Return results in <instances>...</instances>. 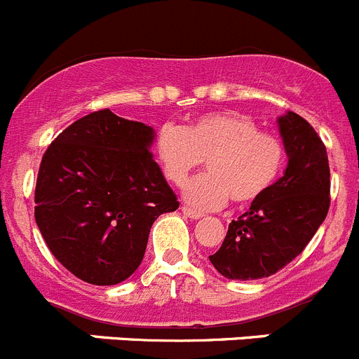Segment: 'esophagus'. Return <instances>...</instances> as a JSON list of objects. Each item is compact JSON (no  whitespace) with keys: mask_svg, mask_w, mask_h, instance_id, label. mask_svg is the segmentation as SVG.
Masks as SVG:
<instances>
[{"mask_svg":"<svg viewBox=\"0 0 359 359\" xmlns=\"http://www.w3.org/2000/svg\"><path fill=\"white\" fill-rule=\"evenodd\" d=\"M182 211H183V215H187V217L192 218V220H199V218L204 217V215L201 213V211L192 210V208H189V206H183Z\"/></svg>","mask_w":359,"mask_h":359,"instance_id":"1","label":"esophagus"}]
</instances>
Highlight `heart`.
<instances>
[{
	"label": "heart",
	"instance_id": "heart-1",
	"mask_svg": "<svg viewBox=\"0 0 359 359\" xmlns=\"http://www.w3.org/2000/svg\"><path fill=\"white\" fill-rule=\"evenodd\" d=\"M156 155L174 185H183L208 160L210 170L187 183L185 199L197 210H218L231 197L236 204L261 199L284 169L285 144L278 135L261 132L250 116L210 112L187 128L163 125L156 135Z\"/></svg>",
	"mask_w": 359,
	"mask_h": 359
}]
</instances>
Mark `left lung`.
<instances>
[{
	"mask_svg": "<svg viewBox=\"0 0 359 359\" xmlns=\"http://www.w3.org/2000/svg\"><path fill=\"white\" fill-rule=\"evenodd\" d=\"M289 163L284 176L229 224L211 264L231 280L273 275L298 257L330 210V163L313 126L296 112L278 118Z\"/></svg>",
	"mask_w": 359,
	"mask_h": 359,
	"instance_id": "1",
	"label": "left lung"
}]
</instances>
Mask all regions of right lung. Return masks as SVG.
Here are the masks:
<instances>
[{"instance_id":"add662e5","label":"right lung","mask_w":359,"mask_h":359,"mask_svg":"<svg viewBox=\"0 0 359 359\" xmlns=\"http://www.w3.org/2000/svg\"><path fill=\"white\" fill-rule=\"evenodd\" d=\"M153 128L109 109L67 126L46 149L35 187V220L72 275L114 285L141 264L149 231L176 211L149 146Z\"/></svg>"}]
</instances>
